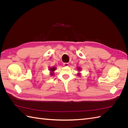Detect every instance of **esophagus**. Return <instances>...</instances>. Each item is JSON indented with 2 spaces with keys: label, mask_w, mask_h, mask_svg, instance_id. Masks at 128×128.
I'll return each instance as SVG.
<instances>
[{
  "label": "esophagus",
  "mask_w": 128,
  "mask_h": 128,
  "mask_svg": "<svg viewBox=\"0 0 128 128\" xmlns=\"http://www.w3.org/2000/svg\"><path fill=\"white\" fill-rule=\"evenodd\" d=\"M64 67H68L69 66V64L68 63H64Z\"/></svg>",
  "instance_id": "34e87169"
}]
</instances>
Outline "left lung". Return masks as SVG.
I'll return each instance as SVG.
<instances>
[{
	"mask_svg": "<svg viewBox=\"0 0 128 128\" xmlns=\"http://www.w3.org/2000/svg\"><path fill=\"white\" fill-rule=\"evenodd\" d=\"M77 70H78V72H80V70H81V68H80V67H77ZM77 75H78V76H80V72H78V74H77Z\"/></svg>",
	"mask_w": 128,
	"mask_h": 128,
	"instance_id": "1",
	"label": "left lung"
}]
</instances>
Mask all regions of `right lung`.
I'll use <instances>...</instances> for the list:
<instances>
[{"instance_id": "obj_1", "label": "right lung", "mask_w": 128, "mask_h": 128, "mask_svg": "<svg viewBox=\"0 0 128 128\" xmlns=\"http://www.w3.org/2000/svg\"><path fill=\"white\" fill-rule=\"evenodd\" d=\"M56 67H52L51 68H50L48 70L50 71V75L53 76V75H54V72L56 70Z\"/></svg>"}]
</instances>
